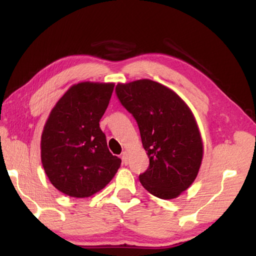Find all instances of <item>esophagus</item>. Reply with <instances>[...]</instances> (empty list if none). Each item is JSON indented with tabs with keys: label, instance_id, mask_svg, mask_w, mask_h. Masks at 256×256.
Wrapping results in <instances>:
<instances>
[{
	"label": "esophagus",
	"instance_id": "34e87169",
	"mask_svg": "<svg viewBox=\"0 0 256 256\" xmlns=\"http://www.w3.org/2000/svg\"><path fill=\"white\" fill-rule=\"evenodd\" d=\"M121 158H122V162H124V164H128V153L126 152H123Z\"/></svg>",
	"mask_w": 256,
	"mask_h": 256
}]
</instances>
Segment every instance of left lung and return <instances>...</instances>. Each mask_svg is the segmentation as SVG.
Segmentation results:
<instances>
[{"label": "left lung", "instance_id": "8db88e82", "mask_svg": "<svg viewBox=\"0 0 256 256\" xmlns=\"http://www.w3.org/2000/svg\"><path fill=\"white\" fill-rule=\"evenodd\" d=\"M116 94L136 121L148 152L142 186L160 199L178 197L197 177L204 154L190 108L172 90L148 79L118 84Z\"/></svg>", "mask_w": 256, "mask_h": 256}]
</instances>
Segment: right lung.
Here are the masks:
<instances>
[{"label": "right lung", "instance_id": "1", "mask_svg": "<svg viewBox=\"0 0 256 256\" xmlns=\"http://www.w3.org/2000/svg\"><path fill=\"white\" fill-rule=\"evenodd\" d=\"M114 84L72 86L52 110L42 134V162L59 192L74 198L100 192L116 175L121 160L108 148L100 120Z\"/></svg>", "mask_w": 256, "mask_h": 256}]
</instances>
